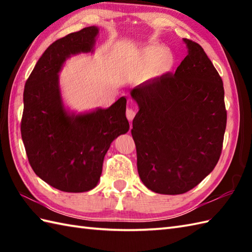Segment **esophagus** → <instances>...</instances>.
<instances>
[{
  "mask_svg": "<svg viewBox=\"0 0 252 252\" xmlns=\"http://www.w3.org/2000/svg\"><path fill=\"white\" fill-rule=\"evenodd\" d=\"M135 115H136L135 109H133V108H127L126 109V118H127V120H129L130 122H132L133 118L135 117Z\"/></svg>",
  "mask_w": 252,
  "mask_h": 252,
  "instance_id": "1",
  "label": "esophagus"
}]
</instances>
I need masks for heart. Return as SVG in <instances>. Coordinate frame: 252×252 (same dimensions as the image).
Masks as SVG:
<instances>
[{
    "instance_id": "1",
    "label": "heart",
    "mask_w": 252,
    "mask_h": 252,
    "mask_svg": "<svg viewBox=\"0 0 252 252\" xmlns=\"http://www.w3.org/2000/svg\"><path fill=\"white\" fill-rule=\"evenodd\" d=\"M142 62L148 66H155L159 71H165L171 66V56L167 49L163 46L152 45L148 46L141 53Z\"/></svg>"
}]
</instances>
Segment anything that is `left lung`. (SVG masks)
<instances>
[{
	"instance_id": "left-lung-1",
	"label": "left lung",
	"mask_w": 252,
	"mask_h": 252,
	"mask_svg": "<svg viewBox=\"0 0 252 252\" xmlns=\"http://www.w3.org/2000/svg\"><path fill=\"white\" fill-rule=\"evenodd\" d=\"M184 42L189 54L174 74L131 91L140 108L131 130L138 175L147 189L164 195L184 194L215 169L226 127L220 74L199 44Z\"/></svg>"
}]
</instances>
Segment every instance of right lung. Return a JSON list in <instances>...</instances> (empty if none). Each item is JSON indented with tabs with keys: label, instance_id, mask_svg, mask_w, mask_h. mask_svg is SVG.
<instances>
[{
	"label": "right lung",
	"instance_id": "obj_1",
	"mask_svg": "<svg viewBox=\"0 0 252 252\" xmlns=\"http://www.w3.org/2000/svg\"><path fill=\"white\" fill-rule=\"evenodd\" d=\"M97 27L56 40L37 61L25 84L21 138L34 173L63 191L82 192L97 185L111 142L129 131L126 97L109 108L69 115L58 72L68 57L93 52Z\"/></svg>",
	"mask_w": 252,
	"mask_h": 252
}]
</instances>
